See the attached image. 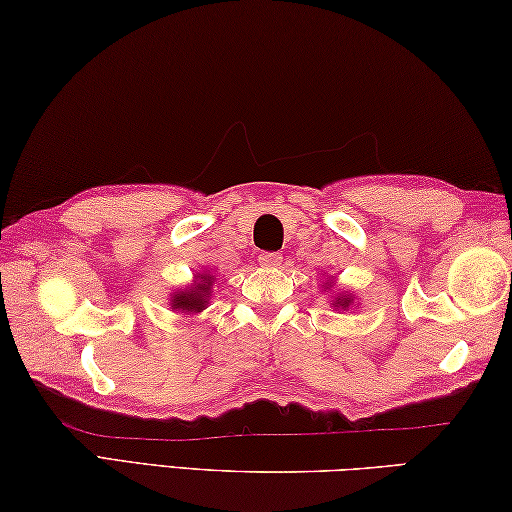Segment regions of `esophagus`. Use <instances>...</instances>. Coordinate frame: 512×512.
Instances as JSON below:
<instances>
[{"label":"esophagus","instance_id":"esophagus-1","mask_svg":"<svg viewBox=\"0 0 512 512\" xmlns=\"http://www.w3.org/2000/svg\"><path fill=\"white\" fill-rule=\"evenodd\" d=\"M280 262H282L280 253H262V255H259V264H262L264 268H275V266H280Z\"/></svg>","mask_w":512,"mask_h":512}]
</instances>
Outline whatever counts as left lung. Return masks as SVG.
Instances as JSON below:
<instances>
[{
    "mask_svg": "<svg viewBox=\"0 0 512 512\" xmlns=\"http://www.w3.org/2000/svg\"><path fill=\"white\" fill-rule=\"evenodd\" d=\"M349 302H351V297H338L336 300V304H340V306H349Z\"/></svg>",
    "mask_w": 512,
    "mask_h": 512,
    "instance_id": "1",
    "label": "left lung"
}]
</instances>
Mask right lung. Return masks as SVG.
<instances>
[{
  "label": "right lung",
  "mask_w": 512,
  "mask_h": 512,
  "mask_svg": "<svg viewBox=\"0 0 512 512\" xmlns=\"http://www.w3.org/2000/svg\"><path fill=\"white\" fill-rule=\"evenodd\" d=\"M212 280H215V277L201 275L199 280H197V284L190 286L188 291L176 293L174 300H172L174 309H181L183 313H199V311H203V306L208 304Z\"/></svg>",
  "instance_id": "obj_1"
}]
</instances>
